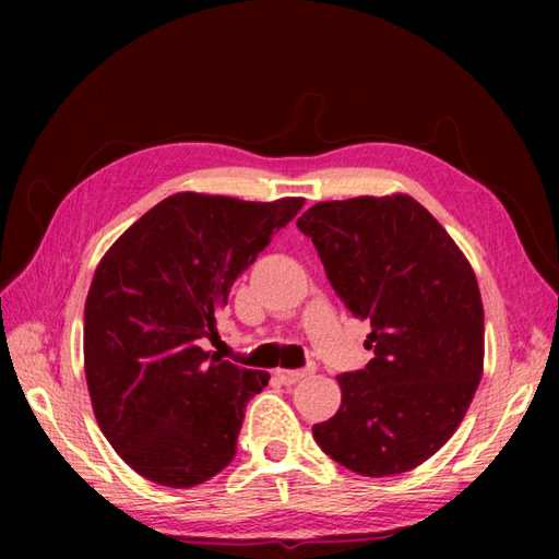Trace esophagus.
I'll list each match as a JSON object with an SVG mask.
<instances>
[{
    "label": "esophagus",
    "mask_w": 559,
    "mask_h": 559,
    "mask_svg": "<svg viewBox=\"0 0 559 559\" xmlns=\"http://www.w3.org/2000/svg\"><path fill=\"white\" fill-rule=\"evenodd\" d=\"M307 374H312V370H278V372H276V377L281 379L283 384L300 382V379H305Z\"/></svg>",
    "instance_id": "esophagus-1"
}]
</instances>
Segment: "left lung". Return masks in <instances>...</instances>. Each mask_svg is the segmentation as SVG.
I'll return each instance as SVG.
<instances>
[{
  "label": "left lung",
  "mask_w": 559,
  "mask_h": 559,
  "mask_svg": "<svg viewBox=\"0 0 559 559\" xmlns=\"http://www.w3.org/2000/svg\"><path fill=\"white\" fill-rule=\"evenodd\" d=\"M331 288L370 319L362 370L338 374L341 408L314 442L360 476H399L447 444L483 374L476 273L406 194L322 201L298 218Z\"/></svg>",
  "instance_id": "left-lung-1"
}]
</instances>
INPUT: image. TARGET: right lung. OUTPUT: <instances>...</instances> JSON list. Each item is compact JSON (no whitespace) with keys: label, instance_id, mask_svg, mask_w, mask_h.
<instances>
[{"label":"right lung","instance_id":"obj_1","mask_svg":"<svg viewBox=\"0 0 559 559\" xmlns=\"http://www.w3.org/2000/svg\"><path fill=\"white\" fill-rule=\"evenodd\" d=\"M302 204L173 194L100 259L83 312L86 382L103 435L139 476L192 488L233 461L269 372L201 341L216 336L237 276Z\"/></svg>","mask_w":559,"mask_h":559}]
</instances>
